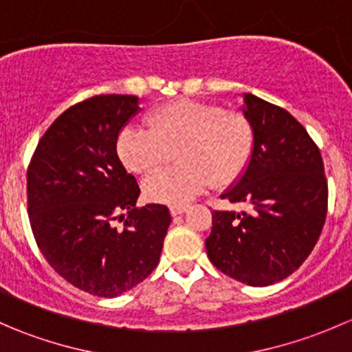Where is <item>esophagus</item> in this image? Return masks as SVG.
I'll return each mask as SVG.
<instances>
[{"instance_id": "obj_1", "label": "esophagus", "mask_w": 352, "mask_h": 352, "mask_svg": "<svg viewBox=\"0 0 352 352\" xmlns=\"http://www.w3.org/2000/svg\"><path fill=\"white\" fill-rule=\"evenodd\" d=\"M187 206H172V208H170V212H172V216H180V214H184V212H187Z\"/></svg>"}]
</instances>
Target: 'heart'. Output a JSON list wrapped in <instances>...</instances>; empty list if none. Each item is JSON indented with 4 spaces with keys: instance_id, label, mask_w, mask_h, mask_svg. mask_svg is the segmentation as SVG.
Masks as SVG:
<instances>
[{
    "instance_id": "1",
    "label": "heart",
    "mask_w": 352,
    "mask_h": 352,
    "mask_svg": "<svg viewBox=\"0 0 352 352\" xmlns=\"http://www.w3.org/2000/svg\"><path fill=\"white\" fill-rule=\"evenodd\" d=\"M148 126H127L117 140V153L131 172L148 175L177 151L179 166L144 182L146 197L162 204H186L211 182L230 186L242 175L254 151L250 120L214 104L170 102L150 113Z\"/></svg>"
}]
</instances>
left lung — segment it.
<instances>
[{
  "mask_svg": "<svg viewBox=\"0 0 352 352\" xmlns=\"http://www.w3.org/2000/svg\"><path fill=\"white\" fill-rule=\"evenodd\" d=\"M242 97L254 151L221 197L247 211L212 212L206 250L226 276L262 287L293 274L314 250L327 216V180L317 144L287 110Z\"/></svg>",
  "mask_w": 352,
  "mask_h": 352,
  "instance_id": "8db88e82",
  "label": "left lung"
}]
</instances>
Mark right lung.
Returning a JSON list of instances; mask_svg holds the SVG:
<instances>
[{
	"instance_id": "right-lung-1",
	"label": "right lung",
	"mask_w": 352,
	"mask_h": 352,
	"mask_svg": "<svg viewBox=\"0 0 352 352\" xmlns=\"http://www.w3.org/2000/svg\"><path fill=\"white\" fill-rule=\"evenodd\" d=\"M140 110L134 95L73 105L45 131L27 172L35 242L61 278L95 296L116 298L146 279L172 221L166 206L136 208L140 186L117 155L120 131Z\"/></svg>"
}]
</instances>
